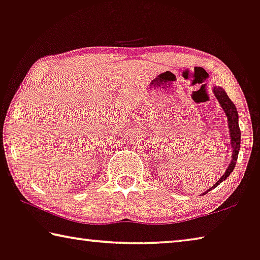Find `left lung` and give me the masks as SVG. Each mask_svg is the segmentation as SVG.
Listing matches in <instances>:
<instances>
[{"label": "left lung", "mask_w": 260, "mask_h": 260, "mask_svg": "<svg viewBox=\"0 0 260 260\" xmlns=\"http://www.w3.org/2000/svg\"><path fill=\"white\" fill-rule=\"evenodd\" d=\"M214 93L216 95V98L218 99V102L220 104V106L225 112L226 118H228V123H229V129H230V135H231V146H232V160L230 162V166L228 167L225 170V174L220 177V179L216 182V184L214 187H211L209 190L205 191L203 195L209 192L211 189L216 188L217 185H219L222 182L228 179V176L232 173V170L236 167V162H237V157H238V152L239 148H241V129H239V125H238V112L237 108H236L235 104L231 102V99L228 96L225 91L223 90L222 87L216 86L214 87Z\"/></svg>", "instance_id": "1"}]
</instances>
